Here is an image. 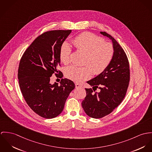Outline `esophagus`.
I'll return each mask as SVG.
<instances>
[{"label":"esophagus","instance_id":"34e87169","mask_svg":"<svg viewBox=\"0 0 152 152\" xmlns=\"http://www.w3.org/2000/svg\"><path fill=\"white\" fill-rule=\"evenodd\" d=\"M75 86H76V88H81V87H82V86L79 83H76Z\"/></svg>","mask_w":152,"mask_h":152}]
</instances>
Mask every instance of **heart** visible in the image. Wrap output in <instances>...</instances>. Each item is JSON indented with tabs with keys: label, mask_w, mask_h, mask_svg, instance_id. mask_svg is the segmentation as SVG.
Segmentation results:
<instances>
[{
	"label": "heart",
	"mask_w": 152,
	"mask_h": 152,
	"mask_svg": "<svg viewBox=\"0 0 152 152\" xmlns=\"http://www.w3.org/2000/svg\"><path fill=\"white\" fill-rule=\"evenodd\" d=\"M73 43L76 49L86 53L83 66L70 65L65 69V76L68 79L81 83L89 79L93 73L99 75L103 72L110 64L114 48L111 44L104 42V39L94 34L84 32L76 37ZM71 47L68 42H64L60 48L59 58L64 64L70 61Z\"/></svg>",
	"instance_id": "b5f03b06"
}]
</instances>
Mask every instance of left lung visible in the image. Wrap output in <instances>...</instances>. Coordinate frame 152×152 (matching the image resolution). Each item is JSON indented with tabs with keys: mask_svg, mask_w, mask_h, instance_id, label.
Segmentation results:
<instances>
[{
	"mask_svg": "<svg viewBox=\"0 0 152 152\" xmlns=\"http://www.w3.org/2000/svg\"><path fill=\"white\" fill-rule=\"evenodd\" d=\"M111 40L114 48L113 59L107 69L87 83L92 88H85L86 96L82 102L86 114L101 118L110 114L124 100L130 79L128 58L118 42L110 34L100 32ZM97 88L100 92H96Z\"/></svg>",
	"mask_w": 152,
	"mask_h": 152,
	"instance_id": "obj_1",
	"label": "left lung"
}]
</instances>
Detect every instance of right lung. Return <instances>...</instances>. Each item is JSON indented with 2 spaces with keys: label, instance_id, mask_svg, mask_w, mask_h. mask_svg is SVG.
<instances>
[{
  "label": "right lung",
  "instance_id": "add662e5",
  "mask_svg": "<svg viewBox=\"0 0 152 152\" xmlns=\"http://www.w3.org/2000/svg\"><path fill=\"white\" fill-rule=\"evenodd\" d=\"M72 32L53 30L38 37L23 55L18 70V79L24 99L34 112L43 118L58 116L63 111L74 83L62 79L59 85L50 83V77L59 73V51L62 44Z\"/></svg>",
  "mask_w": 152,
  "mask_h": 152
}]
</instances>
